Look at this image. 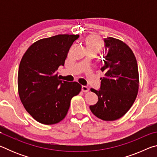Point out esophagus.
<instances>
[{
	"instance_id": "1",
	"label": "esophagus",
	"mask_w": 157,
	"mask_h": 157,
	"mask_svg": "<svg viewBox=\"0 0 157 157\" xmlns=\"http://www.w3.org/2000/svg\"><path fill=\"white\" fill-rule=\"evenodd\" d=\"M82 91L84 93H86L89 91V87H87L86 86H82Z\"/></svg>"
}]
</instances>
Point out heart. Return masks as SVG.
<instances>
[{"mask_svg": "<svg viewBox=\"0 0 157 157\" xmlns=\"http://www.w3.org/2000/svg\"><path fill=\"white\" fill-rule=\"evenodd\" d=\"M85 46L86 50H93L98 52L103 46V43L100 37L95 35L87 36L85 39Z\"/></svg>", "mask_w": 157, "mask_h": 157, "instance_id": "1", "label": "heart"}]
</instances>
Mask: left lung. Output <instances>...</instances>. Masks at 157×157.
Returning <instances> with one entry per match:
<instances>
[{
    "label": "left lung",
    "instance_id": "8db88e82",
    "mask_svg": "<svg viewBox=\"0 0 157 157\" xmlns=\"http://www.w3.org/2000/svg\"><path fill=\"white\" fill-rule=\"evenodd\" d=\"M104 42V65L100 70L105 75L100 89H91L98 101L89 107L98 118L111 121L123 116L136 100L139 71L136 57L126 44L113 37L105 38Z\"/></svg>",
    "mask_w": 157,
    "mask_h": 157
}]
</instances>
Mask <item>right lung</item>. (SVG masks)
Segmentation results:
<instances>
[{
    "label": "right lung",
    "instance_id": "obj_1",
    "mask_svg": "<svg viewBox=\"0 0 157 157\" xmlns=\"http://www.w3.org/2000/svg\"><path fill=\"white\" fill-rule=\"evenodd\" d=\"M78 34H58L36 41L25 52L18 72V94L26 111L39 123L52 124L67 114L71 100L81 91L77 82L60 80L57 70L64 65Z\"/></svg>",
    "mask_w": 157,
    "mask_h": 157
}]
</instances>
